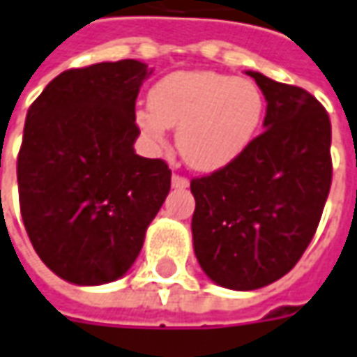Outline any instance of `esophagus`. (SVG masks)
<instances>
[{"label": "esophagus", "mask_w": 357, "mask_h": 357, "mask_svg": "<svg viewBox=\"0 0 357 357\" xmlns=\"http://www.w3.org/2000/svg\"><path fill=\"white\" fill-rule=\"evenodd\" d=\"M172 188H176V189L189 188V179L183 178V176H178V174H174V176H172Z\"/></svg>", "instance_id": "1"}]
</instances>
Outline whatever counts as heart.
Masks as SVG:
<instances>
[{
	"label": "heart",
	"mask_w": 357,
	"mask_h": 357,
	"mask_svg": "<svg viewBox=\"0 0 357 357\" xmlns=\"http://www.w3.org/2000/svg\"><path fill=\"white\" fill-rule=\"evenodd\" d=\"M266 111L261 89L252 79L217 72H176L156 82L148 111H138L140 132L164 144L166 128H178L179 154L201 172L225 168L244 154Z\"/></svg>",
	"instance_id": "b5f03b06"
}]
</instances>
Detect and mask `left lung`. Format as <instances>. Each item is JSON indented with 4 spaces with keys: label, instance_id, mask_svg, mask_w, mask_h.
Listing matches in <instances>:
<instances>
[{
    "label": "left lung",
    "instance_id": "8db88e82",
    "mask_svg": "<svg viewBox=\"0 0 357 357\" xmlns=\"http://www.w3.org/2000/svg\"><path fill=\"white\" fill-rule=\"evenodd\" d=\"M256 79L268 101L264 132L229 166L191 179L199 266L220 287L260 289L299 261L332 183L331 119L303 87Z\"/></svg>",
    "mask_w": 357,
    "mask_h": 357
}]
</instances>
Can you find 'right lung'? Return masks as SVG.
<instances>
[{
	"instance_id": "1",
	"label": "right lung",
	"mask_w": 357,
	"mask_h": 357,
	"mask_svg": "<svg viewBox=\"0 0 357 357\" xmlns=\"http://www.w3.org/2000/svg\"><path fill=\"white\" fill-rule=\"evenodd\" d=\"M150 74L138 60L72 68L29 107L17 156L21 217L38 258L70 283L123 278L168 195V164L132 148Z\"/></svg>"
}]
</instances>
